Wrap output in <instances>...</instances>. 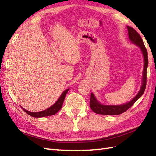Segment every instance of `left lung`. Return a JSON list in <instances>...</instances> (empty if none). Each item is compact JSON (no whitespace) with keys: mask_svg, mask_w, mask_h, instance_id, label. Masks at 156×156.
Masks as SVG:
<instances>
[{"mask_svg":"<svg viewBox=\"0 0 156 156\" xmlns=\"http://www.w3.org/2000/svg\"><path fill=\"white\" fill-rule=\"evenodd\" d=\"M129 38L131 41V43L136 44L141 49V51L143 54L144 57V69L143 73H142V86L140 89L138 94L132 99L131 101L126 102L125 104L120 105H104L100 104L98 101V100L94 96L93 93L91 94L90 98V107L93 110V112L98 114L102 115H119L121 113L126 112L128 110L132 105L140 98L142 94H144L145 88H146L147 84V69L148 67V54L147 51V49L145 48V46L143 43V41L141 38V36L137 31L129 26H127Z\"/></svg>","mask_w":156,"mask_h":156,"instance_id":"8db88e82","label":"left lung"}]
</instances>
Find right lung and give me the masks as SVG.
Segmentation results:
<instances>
[{"mask_svg": "<svg viewBox=\"0 0 156 156\" xmlns=\"http://www.w3.org/2000/svg\"><path fill=\"white\" fill-rule=\"evenodd\" d=\"M69 90V89H66L65 91H63V93L61 94V96H60L59 99L57 101L55 102V103L51 107H50L49 108H48V109H47L45 110L42 111V112H29V111L26 110L25 109H23V107L22 108H23V109L24 110L28 115L32 116V117H34V118H42V117H45V116L53 115L56 114V113L62 108L65 96Z\"/></svg>", "mask_w": 156, "mask_h": 156, "instance_id": "1", "label": "right lung"}]
</instances>
